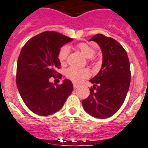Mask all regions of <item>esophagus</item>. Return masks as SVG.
<instances>
[{
	"label": "esophagus",
	"mask_w": 148,
	"mask_h": 148,
	"mask_svg": "<svg viewBox=\"0 0 148 148\" xmlns=\"http://www.w3.org/2000/svg\"><path fill=\"white\" fill-rule=\"evenodd\" d=\"M73 85H74V89H77L79 87V84H76V83H74V84H73Z\"/></svg>",
	"instance_id": "1"
}]
</instances>
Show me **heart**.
Segmentation results:
<instances>
[{
    "instance_id": "heart-1",
    "label": "heart",
    "mask_w": 148,
    "mask_h": 148,
    "mask_svg": "<svg viewBox=\"0 0 148 148\" xmlns=\"http://www.w3.org/2000/svg\"><path fill=\"white\" fill-rule=\"evenodd\" d=\"M76 49L81 52L85 57L87 58H90L96 53V49L93 46L86 44L84 42L79 43L76 45ZM69 49L68 46H63L58 51V58L60 63L64 64L65 62L67 57H68ZM90 75V71L86 68H68L65 71V76L73 80L74 82H79L84 78L87 77Z\"/></svg>"
}]
</instances>
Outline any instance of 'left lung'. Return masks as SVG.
<instances>
[{"mask_svg": "<svg viewBox=\"0 0 148 148\" xmlns=\"http://www.w3.org/2000/svg\"><path fill=\"white\" fill-rule=\"evenodd\" d=\"M90 41L100 47L103 64L98 74L90 80L93 86L82 105L93 117L106 119L116 113L125 99L130 86V63L124 48L115 39L97 34Z\"/></svg>", "mask_w": 148, "mask_h": 148, "instance_id": "1", "label": "left lung"}]
</instances>
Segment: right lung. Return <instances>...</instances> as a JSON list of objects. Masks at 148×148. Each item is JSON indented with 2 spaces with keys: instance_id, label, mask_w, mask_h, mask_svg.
Here are the masks:
<instances>
[{
  "instance_id": "1",
  "label": "right lung",
  "mask_w": 148,
  "mask_h": 148,
  "mask_svg": "<svg viewBox=\"0 0 148 148\" xmlns=\"http://www.w3.org/2000/svg\"><path fill=\"white\" fill-rule=\"evenodd\" d=\"M73 39L59 32L46 31L37 35L23 47L17 61L16 86L26 106L39 116H49L63 107L73 90L68 79L54 86L49 79L61 67L58 54ZM62 77V74H60Z\"/></svg>"
}]
</instances>
